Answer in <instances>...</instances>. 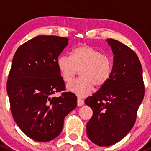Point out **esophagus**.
<instances>
[{"mask_svg":"<svg viewBox=\"0 0 151 151\" xmlns=\"http://www.w3.org/2000/svg\"><path fill=\"white\" fill-rule=\"evenodd\" d=\"M83 104H84V101H83V100H82L81 99H80V98L77 99V106H83Z\"/></svg>","mask_w":151,"mask_h":151,"instance_id":"obj_1","label":"esophagus"}]
</instances>
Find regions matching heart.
<instances>
[{
  "label": "heart",
  "instance_id": "b5f03b06",
  "mask_svg": "<svg viewBox=\"0 0 151 151\" xmlns=\"http://www.w3.org/2000/svg\"><path fill=\"white\" fill-rule=\"evenodd\" d=\"M57 66L65 83L71 82L80 70L82 78L69 83L67 89L79 97H85L92 93L94 85L100 88L107 83L112 74V60L92 46L83 45L73 50L71 58L59 56Z\"/></svg>",
  "mask_w": 151,
  "mask_h": 151
}]
</instances>
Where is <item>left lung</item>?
I'll use <instances>...</instances> for the list:
<instances>
[{
  "mask_svg": "<svg viewBox=\"0 0 151 151\" xmlns=\"http://www.w3.org/2000/svg\"><path fill=\"white\" fill-rule=\"evenodd\" d=\"M106 42L114 55L110 78L85 101L93 112L86 125L87 135L101 147L118 142L130 132L145 94L142 68L136 53L118 40Z\"/></svg>",
  "mask_w": 151,
  "mask_h": 151,
  "instance_id": "left-lung-1",
  "label": "left lung"
}]
</instances>
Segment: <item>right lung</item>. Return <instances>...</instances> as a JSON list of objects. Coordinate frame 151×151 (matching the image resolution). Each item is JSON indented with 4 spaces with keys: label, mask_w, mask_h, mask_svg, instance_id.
<instances>
[{
    "label": "right lung",
    "mask_w": 151,
    "mask_h": 151,
    "mask_svg": "<svg viewBox=\"0 0 151 151\" xmlns=\"http://www.w3.org/2000/svg\"><path fill=\"white\" fill-rule=\"evenodd\" d=\"M66 37L39 36L17 50L7 80V93L14 120L33 140L57 137L65 117L77 106V97L65 90L57 66L59 55L68 45Z\"/></svg>",
    "instance_id": "1"
}]
</instances>
